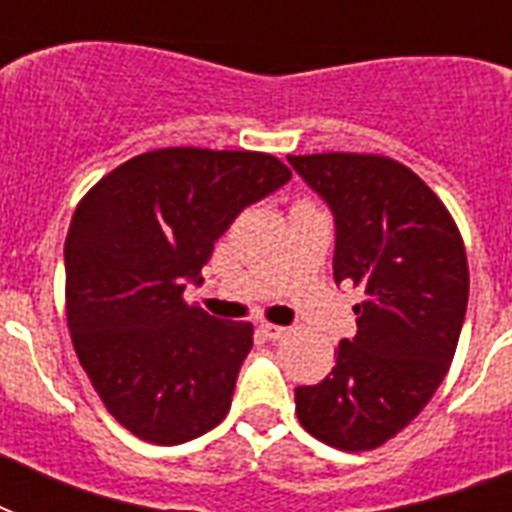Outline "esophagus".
<instances>
[{
  "mask_svg": "<svg viewBox=\"0 0 512 512\" xmlns=\"http://www.w3.org/2000/svg\"><path fill=\"white\" fill-rule=\"evenodd\" d=\"M260 332H263L268 340H281V337L287 335V327H279V324H268V321H265V324H260Z\"/></svg>",
  "mask_w": 512,
  "mask_h": 512,
  "instance_id": "esophagus-1",
  "label": "esophagus"
}]
</instances>
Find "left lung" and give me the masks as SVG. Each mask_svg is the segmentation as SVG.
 Segmentation results:
<instances>
[{"label": "left lung", "instance_id": "8db88e82", "mask_svg": "<svg viewBox=\"0 0 512 512\" xmlns=\"http://www.w3.org/2000/svg\"><path fill=\"white\" fill-rule=\"evenodd\" d=\"M335 212V281L361 289L356 337L319 385L295 390L297 420L342 452H372L425 409L449 372L470 273L446 204L380 154L289 156Z\"/></svg>", "mask_w": 512, "mask_h": 512}]
</instances>
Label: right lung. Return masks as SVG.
I'll use <instances>...</instances> for the list:
<instances>
[{"label":"right lung","instance_id":"obj_1","mask_svg":"<svg viewBox=\"0 0 512 512\" xmlns=\"http://www.w3.org/2000/svg\"><path fill=\"white\" fill-rule=\"evenodd\" d=\"M292 177L260 151L156 148L103 175L66 236V319L108 414L148 444L204 436L231 409L249 321L185 303L241 209Z\"/></svg>","mask_w":512,"mask_h":512}]
</instances>
